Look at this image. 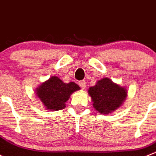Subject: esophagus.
I'll list each match as a JSON object with an SVG mask.
<instances>
[{
  "label": "esophagus",
  "mask_w": 156,
  "mask_h": 156,
  "mask_svg": "<svg viewBox=\"0 0 156 156\" xmlns=\"http://www.w3.org/2000/svg\"><path fill=\"white\" fill-rule=\"evenodd\" d=\"M78 85H79V86L81 87V89H85V87H86V83H85V81H81L78 83Z\"/></svg>",
  "instance_id": "1"
}]
</instances>
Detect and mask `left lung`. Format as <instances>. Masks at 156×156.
<instances>
[{
    "instance_id": "left-lung-1",
    "label": "left lung",
    "mask_w": 156,
    "mask_h": 156,
    "mask_svg": "<svg viewBox=\"0 0 156 156\" xmlns=\"http://www.w3.org/2000/svg\"><path fill=\"white\" fill-rule=\"evenodd\" d=\"M88 92L92 99L93 107L103 115L119 109L127 96V88L114 83L109 78L96 81L95 85L88 88Z\"/></svg>"
}]
</instances>
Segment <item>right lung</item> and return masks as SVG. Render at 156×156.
I'll list each match as a JSON object with an SVG mask.
<instances>
[{
	"label": "right lung",
	"mask_w": 156,
	"mask_h": 156,
	"mask_svg": "<svg viewBox=\"0 0 156 156\" xmlns=\"http://www.w3.org/2000/svg\"><path fill=\"white\" fill-rule=\"evenodd\" d=\"M81 89L75 82L64 83L60 78L52 76L40 84L35 89L45 109L49 111H57L65 108V102L73 92Z\"/></svg>",
	"instance_id": "1"
}]
</instances>
